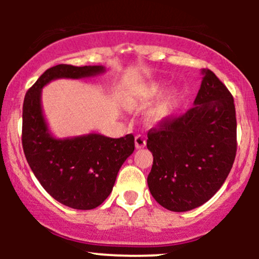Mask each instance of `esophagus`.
<instances>
[{"label":"esophagus","instance_id":"1","mask_svg":"<svg viewBox=\"0 0 259 259\" xmlns=\"http://www.w3.org/2000/svg\"><path fill=\"white\" fill-rule=\"evenodd\" d=\"M145 146H146V140H145L144 136H135V147L139 150V148H144Z\"/></svg>","mask_w":259,"mask_h":259}]
</instances>
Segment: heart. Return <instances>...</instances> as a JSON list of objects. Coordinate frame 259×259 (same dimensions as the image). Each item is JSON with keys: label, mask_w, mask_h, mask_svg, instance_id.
<instances>
[{"label": "heart", "mask_w": 259, "mask_h": 259, "mask_svg": "<svg viewBox=\"0 0 259 259\" xmlns=\"http://www.w3.org/2000/svg\"><path fill=\"white\" fill-rule=\"evenodd\" d=\"M165 91V82L160 81V80H156V81H150L147 84L142 85L140 88L139 95L140 99L144 102H150V101H153L158 99L163 95V92ZM178 97H179V92L173 91L171 94H169L163 102H160L156 108L153 109L152 113H151V120L154 121V123H160V121L165 120L170 115L171 107H173L174 102L177 101Z\"/></svg>", "instance_id": "1"}]
</instances>
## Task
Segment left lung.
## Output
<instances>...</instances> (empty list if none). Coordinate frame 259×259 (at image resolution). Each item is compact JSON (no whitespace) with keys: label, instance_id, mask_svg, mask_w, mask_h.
Returning a JSON list of instances; mask_svg holds the SVG:
<instances>
[{"label":"left lung","instance_id":"8db88e82","mask_svg":"<svg viewBox=\"0 0 259 259\" xmlns=\"http://www.w3.org/2000/svg\"><path fill=\"white\" fill-rule=\"evenodd\" d=\"M194 107L148 132L153 164L147 177L151 195L162 207L186 212L202 206L221 189L236 156L234 99L209 69Z\"/></svg>","mask_w":259,"mask_h":259}]
</instances>
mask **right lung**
<instances>
[{
    "mask_svg": "<svg viewBox=\"0 0 259 259\" xmlns=\"http://www.w3.org/2000/svg\"><path fill=\"white\" fill-rule=\"evenodd\" d=\"M105 72L103 65H55L29 89L23 105V150L32 173L56 201L74 209H94L108 197L120 167L134 152V136L112 139L90 133L56 138L44 115L41 94L53 80L92 78Z\"/></svg>",
    "mask_w": 259,
    "mask_h": 259,
    "instance_id": "1",
    "label": "right lung"
}]
</instances>
